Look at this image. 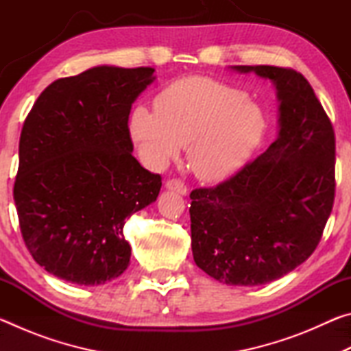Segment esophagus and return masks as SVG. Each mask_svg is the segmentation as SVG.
<instances>
[{"label": "esophagus", "instance_id": "esophagus-1", "mask_svg": "<svg viewBox=\"0 0 351 351\" xmlns=\"http://www.w3.org/2000/svg\"><path fill=\"white\" fill-rule=\"evenodd\" d=\"M165 187L169 190H173V192L180 193V195H187L189 193V187L180 180H169L165 182Z\"/></svg>", "mask_w": 351, "mask_h": 351}]
</instances>
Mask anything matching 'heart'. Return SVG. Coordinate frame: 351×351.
Segmentation results:
<instances>
[{"mask_svg": "<svg viewBox=\"0 0 351 351\" xmlns=\"http://www.w3.org/2000/svg\"><path fill=\"white\" fill-rule=\"evenodd\" d=\"M128 127L147 165L164 167L186 145L190 170L212 182L245 165L263 138L266 122L260 106L243 91L192 75L162 88L154 97V111L136 106Z\"/></svg>", "mask_w": 351, "mask_h": 351, "instance_id": "b5f03b06", "label": "heart"}]
</instances>
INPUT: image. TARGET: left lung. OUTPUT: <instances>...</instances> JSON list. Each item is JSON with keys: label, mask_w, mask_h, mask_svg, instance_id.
I'll return each mask as SVG.
<instances>
[{"label": "left lung", "mask_w": 351, "mask_h": 351, "mask_svg": "<svg viewBox=\"0 0 351 351\" xmlns=\"http://www.w3.org/2000/svg\"><path fill=\"white\" fill-rule=\"evenodd\" d=\"M232 69L274 83L278 136L229 180L192 190V252L215 280L257 287L304 263L322 239L335 203L336 139L300 73L268 64Z\"/></svg>", "instance_id": "1"}]
</instances>
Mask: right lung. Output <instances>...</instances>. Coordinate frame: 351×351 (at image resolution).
Listing matches in <instances>:
<instances>
[{
    "label": "right lung",
    "mask_w": 351,
    "mask_h": 351,
    "mask_svg": "<svg viewBox=\"0 0 351 351\" xmlns=\"http://www.w3.org/2000/svg\"><path fill=\"white\" fill-rule=\"evenodd\" d=\"M153 73L96 66L64 77L27 114L14 199L26 247L49 274L94 287L128 268L125 219L162 186L132 154L128 130L132 104Z\"/></svg>",
    "instance_id": "right-lung-1"
}]
</instances>
